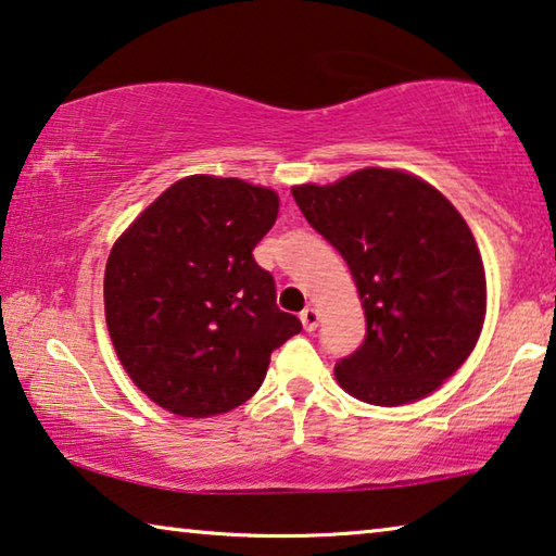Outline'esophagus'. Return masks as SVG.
Segmentation results:
<instances>
[{
	"label": "esophagus",
	"instance_id": "34e87169",
	"mask_svg": "<svg viewBox=\"0 0 556 556\" xmlns=\"http://www.w3.org/2000/svg\"><path fill=\"white\" fill-rule=\"evenodd\" d=\"M318 320H320V316H318V311L316 308H303L301 311V324H303V328L305 331H316L318 328Z\"/></svg>",
	"mask_w": 556,
	"mask_h": 556
}]
</instances>
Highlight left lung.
I'll return each mask as SVG.
<instances>
[{
    "mask_svg": "<svg viewBox=\"0 0 556 556\" xmlns=\"http://www.w3.org/2000/svg\"><path fill=\"white\" fill-rule=\"evenodd\" d=\"M291 192L349 263L366 313L364 343L338 361L336 381L374 406L429 396L484 326V263L469 225L433 185L386 167Z\"/></svg>",
    "mask_w": 556,
    "mask_h": 556,
    "instance_id": "8db88e82",
    "label": "left lung"
}]
</instances>
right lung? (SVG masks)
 <instances>
[{
	"instance_id": "add662e5",
	"label": "right lung",
	"mask_w": 556,
	"mask_h": 556,
	"mask_svg": "<svg viewBox=\"0 0 556 556\" xmlns=\"http://www.w3.org/2000/svg\"><path fill=\"white\" fill-rule=\"evenodd\" d=\"M278 192L238 178L170 185L112 245L104 318L135 386L167 412L225 414L261 389L270 353L301 333L253 248Z\"/></svg>"
}]
</instances>
